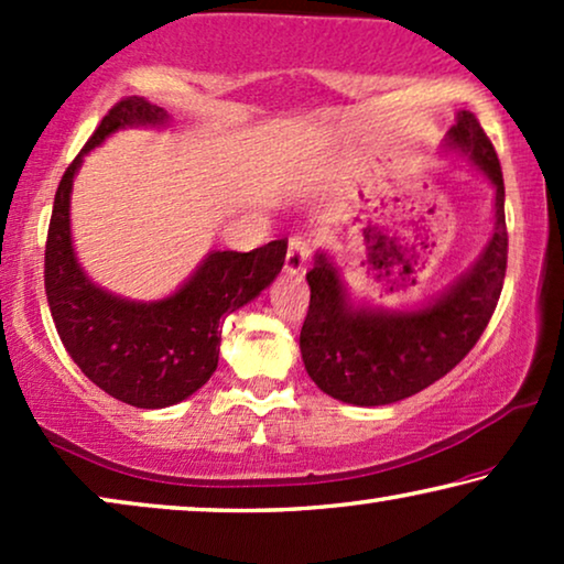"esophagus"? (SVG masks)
<instances>
[{"label": "esophagus", "instance_id": "34e87169", "mask_svg": "<svg viewBox=\"0 0 564 564\" xmlns=\"http://www.w3.org/2000/svg\"><path fill=\"white\" fill-rule=\"evenodd\" d=\"M307 257H311V238L292 236L288 243V257H284V269H288L290 274L303 272Z\"/></svg>", "mask_w": 564, "mask_h": 564}]
</instances>
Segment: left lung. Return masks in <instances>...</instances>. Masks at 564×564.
Here are the masks:
<instances>
[{
	"label": "left lung",
	"mask_w": 564,
	"mask_h": 564,
	"mask_svg": "<svg viewBox=\"0 0 564 564\" xmlns=\"http://www.w3.org/2000/svg\"><path fill=\"white\" fill-rule=\"evenodd\" d=\"M449 145L469 153L496 187V226L477 264L415 311L357 307L326 253L307 272L311 305L300 351L311 380L351 405H390L452 372L488 328L506 280V189L498 153L473 112H459Z\"/></svg>",
	"instance_id": "1"
}]
</instances>
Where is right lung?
<instances>
[{
	"label": "right lung",
	"mask_w": 564,
	"mask_h": 564,
	"mask_svg": "<svg viewBox=\"0 0 564 564\" xmlns=\"http://www.w3.org/2000/svg\"><path fill=\"white\" fill-rule=\"evenodd\" d=\"M166 112L126 97L105 115L61 176L45 241V297L68 357L107 395L135 408L182 403L218 367L220 323L269 288L284 264L288 241L253 251H213L174 295L156 303L115 297L76 264L68 203L84 153L126 126H161Z\"/></svg>",
	"instance_id": "1"
}]
</instances>
